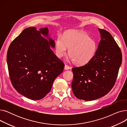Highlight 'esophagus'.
<instances>
[{"instance_id":"34e87169","label":"esophagus","mask_w":127,"mask_h":127,"mask_svg":"<svg viewBox=\"0 0 127 127\" xmlns=\"http://www.w3.org/2000/svg\"><path fill=\"white\" fill-rule=\"evenodd\" d=\"M64 69H65V70L69 69H70V67H69V66L68 65L65 64V66H64Z\"/></svg>"}]
</instances>
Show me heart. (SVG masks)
<instances>
[{
    "instance_id": "b5f03b06",
    "label": "heart",
    "mask_w": 127,
    "mask_h": 127,
    "mask_svg": "<svg viewBox=\"0 0 127 127\" xmlns=\"http://www.w3.org/2000/svg\"><path fill=\"white\" fill-rule=\"evenodd\" d=\"M68 49V55L73 63L82 65L88 63L96 54L97 45L95 40L84 31L69 30L64 37L59 36L56 42L55 51L57 56L61 58Z\"/></svg>"
}]
</instances>
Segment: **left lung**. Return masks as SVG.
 Masks as SVG:
<instances>
[{
    "label": "left lung",
    "instance_id": "left-lung-1",
    "mask_svg": "<svg viewBox=\"0 0 127 127\" xmlns=\"http://www.w3.org/2000/svg\"><path fill=\"white\" fill-rule=\"evenodd\" d=\"M101 34L96 54L86 64L72 68V92L79 99L90 101L107 94L114 86L122 62V53L111 33Z\"/></svg>",
    "mask_w": 127,
    "mask_h": 127
}]
</instances>
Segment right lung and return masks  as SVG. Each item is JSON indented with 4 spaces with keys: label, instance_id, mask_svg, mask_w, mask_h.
<instances>
[{
    "label": "right lung",
    "instance_id": "obj_1",
    "mask_svg": "<svg viewBox=\"0 0 127 127\" xmlns=\"http://www.w3.org/2000/svg\"><path fill=\"white\" fill-rule=\"evenodd\" d=\"M47 27L24 29L11 43L7 60L11 83L19 93L31 100H39L50 91L55 79L63 71L64 64L50 48L55 42L48 41Z\"/></svg>",
    "mask_w": 127,
    "mask_h": 127
}]
</instances>
